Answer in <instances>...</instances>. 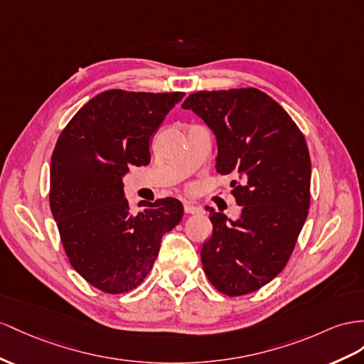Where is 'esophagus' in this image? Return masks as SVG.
<instances>
[{
    "instance_id": "1",
    "label": "esophagus",
    "mask_w": 364,
    "mask_h": 364,
    "mask_svg": "<svg viewBox=\"0 0 364 364\" xmlns=\"http://www.w3.org/2000/svg\"><path fill=\"white\" fill-rule=\"evenodd\" d=\"M184 212L186 213H203V208L198 206V204H193V203L186 201L184 203Z\"/></svg>"
}]
</instances>
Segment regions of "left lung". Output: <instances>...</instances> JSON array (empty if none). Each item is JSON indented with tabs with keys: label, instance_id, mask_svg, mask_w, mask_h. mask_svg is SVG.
Returning <instances> with one entry per match:
<instances>
[{
	"label": "left lung",
	"instance_id": "1",
	"mask_svg": "<svg viewBox=\"0 0 364 364\" xmlns=\"http://www.w3.org/2000/svg\"><path fill=\"white\" fill-rule=\"evenodd\" d=\"M215 134L217 172L234 173L237 221L209 210L213 232L201 263L221 294L258 291L283 271L311 204V156L301 130L264 92L201 90L183 102Z\"/></svg>",
	"mask_w": 364,
	"mask_h": 364
}]
</instances>
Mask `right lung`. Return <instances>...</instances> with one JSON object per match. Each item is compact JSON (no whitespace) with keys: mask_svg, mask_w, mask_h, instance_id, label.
Listing matches in <instances>:
<instances>
[{"mask_svg":"<svg viewBox=\"0 0 364 364\" xmlns=\"http://www.w3.org/2000/svg\"><path fill=\"white\" fill-rule=\"evenodd\" d=\"M184 92L110 89L64 127L50 161L52 215L72 267L106 294H124L151 272L161 237L183 218L176 198L141 201L132 215L123 175L151 163L149 141Z\"/></svg>","mask_w":364,"mask_h":364,"instance_id":"right-lung-1","label":"right lung"}]
</instances>
